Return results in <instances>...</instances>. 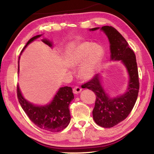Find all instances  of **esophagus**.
Segmentation results:
<instances>
[{"label": "esophagus", "instance_id": "34e87169", "mask_svg": "<svg viewBox=\"0 0 154 154\" xmlns=\"http://www.w3.org/2000/svg\"><path fill=\"white\" fill-rule=\"evenodd\" d=\"M82 92V88H80L79 87L76 86L73 88V93L75 94H77L80 93Z\"/></svg>", "mask_w": 154, "mask_h": 154}]
</instances>
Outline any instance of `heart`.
<instances>
[{
	"label": "heart",
	"mask_w": 154,
	"mask_h": 154,
	"mask_svg": "<svg viewBox=\"0 0 154 154\" xmlns=\"http://www.w3.org/2000/svg\"><path fill=\"white\" fill-rule=\"evenodd\" d=\"M103 56L100 45L90 42H83L75 47L69 57L70 64L72 66L82 63L79 75L84 79H90L94 75Z\"/></svg>",
	"instance_id": "heart-1"
}]
</instances>
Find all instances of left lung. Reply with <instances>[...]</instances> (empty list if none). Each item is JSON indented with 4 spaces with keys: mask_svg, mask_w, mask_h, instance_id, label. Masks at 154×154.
<instances>
[{
    "mask_svg": "<svg viewBox=\"0 0 154 154\" xmlns=\"http://www.w3.org/2000/svg\"><path fill=\"white\" fill-rule=\"evenodd\" d=\"M98 29L105 34L110 43V60L120 61L128 75L126 92L114 97H111L104 88L99 73L83 85V88L92 90L96 96L92 111L94 120L101 127L111 128L124 120L133 109L139 94V74L136 56L123 36L109 26L94 28L90 31Z\"/></svg>",
    "mask_w": 154,
    "mask_h": 154,
    "instance_id": "left-lung-1",
    "label": "left lung"
}]
</instances>
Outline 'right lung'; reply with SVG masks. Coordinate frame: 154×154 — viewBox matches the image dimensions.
<instances>
[{
	"instance_id": "obj_1",
	"label": "right lung",
	"mask_w": 154,
	"mask_h": 154,
	"mask_svg": "<svg viewBox=\"0 0 154 154\" xmlns=\"http://www.w3.org/2000/svg\"><path fill=\"white\" fill-rule=\"evenodd\" d=\"M42 35H36L31 38L21 51L20 55L30 43ZM41 41L51 48H53L54 44L48 38H44ZM20 58V56L18 64ZM17 93L18 100L23 110L30 120L40 128L47 131L56 132L61 131L69 124L71 122V114L69 106L70 103L74 98L72 90L71 87L65 86L60 88L51 102L45 105H35L27 100L22 95L18 85Z\"/></svg>"
}]
</instances>
